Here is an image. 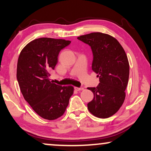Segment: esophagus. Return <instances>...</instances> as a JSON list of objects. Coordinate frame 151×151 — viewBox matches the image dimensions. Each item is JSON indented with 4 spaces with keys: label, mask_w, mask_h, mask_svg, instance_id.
Here are the masks:
<instances>
[{
    "label": "esophagus",
    "mask_w": 151,
    "mask_h": 151,
    "mask_svg": "<svg viewBox=\"0 0 151 151\" xmlns=\"http://www.w3.org/2000/svg\"><path fill=\"white\" fill-rule=\"evenodd\" d=\"M74 88H75V89L76 90V91H83L84 90V88H82V87H74Z\"/></svg>",
    "instance_id": "obj_1"
}]
</instances>
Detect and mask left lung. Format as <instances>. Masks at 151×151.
Segmentation results:
<instances>
[{"label":"left lung","mask_w":151,"mask_h":151,"mask_svg":"<svg viewBox=\"0 0 151 151\" xmlns=\"http://www.w3.org/2000/svg\"><path fill=\"white\" fill-rule=\"evenodd\" d=\"M91 47L93 53L92 70L98 74L100 83L88 87L93 93L87 104L95 116L107 118L119 110L125 99L129 78V63L123 47L115 38L100 32L78 37Z\"/></svg>","instance_id":"1"}]
</instances>
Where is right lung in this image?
<instances>
[{"mask_svg": "<svg viewBox=\"0 0 151 151\" xmlns=\"http://www.w3.org/2000/svg\"><path fill=\"white\" fill-rule=\"evenodd\" d=\"M63 39L34 40L20 53L16 77L24 100L42 118L53 120L64 114L73 93L72 86H62L49 80L60 51L70 45Z\"/></svg>", "mask_w": 151, "mask_h": 151, "instance_id": "right-lung-1", "label": "right lung"}]
</instances>
